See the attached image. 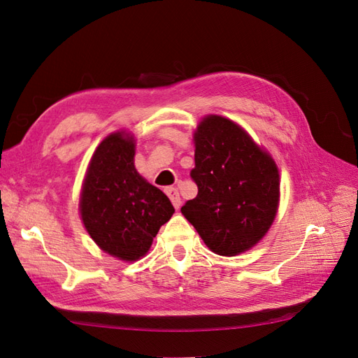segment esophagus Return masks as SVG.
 <instances>
[{"instance_id":"esophagus-1","label":"esophagus","mask_w":358,"mask_h":358,"mask_svg":"<svg viewBox=\"0 0 358 358\" xmlns=\"http://www.w3.org/2000/svg\"><path fill=\"white\" fill-rule=\"evenodd\" d=\"M166 195L169 196V199L172 201V204L176 208H180L181 206V198H180V194L178 190L176 187H166Z\"/></svg>"}]
</instances>
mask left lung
<instances>
[{"instance_id":"8db88e82","label":"left lung","mask_w":358,"mask_h":358,"mask_svg":"<svg viewBox=\"0 0 358 358\" xmlns=\"http://www.w3.org/2000/svg\"><path fill=\"white\" fill-rule=\"evenodd\" d=\"M198 195L181 207L204 243L219 255L241 254L266 234L277 215V164L250 134L222 116L204 117L195 133Z\"/></svg>"}]
</instances>
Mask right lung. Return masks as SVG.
<instances>
[{"label":"right lung","instance_id":"1","mask_svg":"<svg viewBox=\"0 0 358 358\" xmlns=\"http://www.w3.org/2000/svg\"><path fill=\"white\" fill-rule=\"evenodd\" d=\"M83 224L101 250L133 262L148 252L176 212L163 192L134 168V139L113 133L98 145L80 199Z\"/></svg>","mask_w":358,"mask_h":358}]
</instances>
